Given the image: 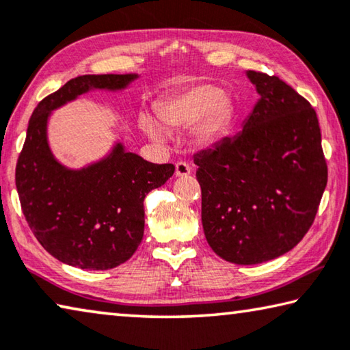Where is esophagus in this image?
<instances>
[{
  "label": "esophagus",
  "mask_w": 350,
  "mask_h": 350,
  "mask_svg": "<svg viewBox=\"0 0 350 350\" xmlns=\"http://www.w3.org/2000/svg\"><path fill=\"white\" fill-rule=\"evenodd\" d=\"M191 172H192V167L186 163V161H178V163L175 164V175L176 176H186V175H189Z\"/></svg>",
  "instance_id": "34e87169"
}]
</instances>
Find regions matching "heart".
<instances>
[{"mask_svg":"<svg viewBox=\"0 0 350 350\" xmlns=\"http://www.w3.org/2000/svg\"><path fill=\"white\" fill-rule=\"evenodd\" d=\"M161 123L167 130H183L191 123L192 139L200 145H211L228 133L234 120V103L217 84L198 81L170 95L157 107ZM142 130L154 141L165 133L152 119H142Z\"/></svg>","mask_w":350,"mask_h":350,"instance_id":"1","label":"heart"}]
</instances>
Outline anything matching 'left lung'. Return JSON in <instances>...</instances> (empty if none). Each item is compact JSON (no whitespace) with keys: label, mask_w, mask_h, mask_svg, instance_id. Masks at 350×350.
Masks as SVG:
<instances>
[{"label":"left lung","mask_w":350,"mask_h":350,"mask_svg":"<svg viewBox=\"0 0 350 350\" xmlns=\"http://www.w3.org/2000/svg\"><path fill=\"white\" fill-rule=\"evenodd\" d=\"M247 77L260 100L243 131L193 158L206 241L234 265L265 262L297 245L329 175L308 101L275 75L249 70Z\"/></svg>","instance_id":"8db88e82"}]
</instances>
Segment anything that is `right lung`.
<instances>
[{
  "label": "right lung",
  "mask_w": 350,
  "mask_h": 350,
  "mask_svg": "<svg viewBox=\"0 0 350 350\" xmlns=\"http://www.w3.org/2000/svg\"><path fill=\"white\" fill-rule=\"evenodd\" d=\"M136 78L83 75L45 96L31 116L15 167L21 211L42 247L68 266L106 271L130 260L144 238V198L175 165L148 163L117 144L100 163L66 169L48 147V116L90 89L119 90Z\"/></svg>",
  "instance_id": "right-lung-1"
}]
</instances>
